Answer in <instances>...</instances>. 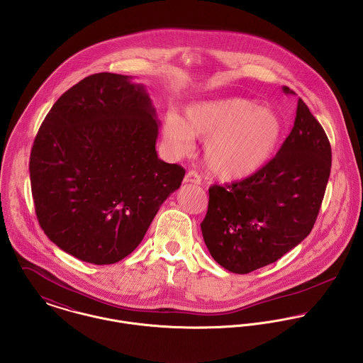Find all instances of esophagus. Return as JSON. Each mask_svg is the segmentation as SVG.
<instances>
[{"instance_id":"1","label":"esophagus","mask_w":363,"mask_h":363,"mask_svg":"<svg viewBox=\"0 0 363 363\" xmlns=\"http://www.w3.org/2000/svg\"><path fill=\"white\" fill-rule=\"evenodd\" d=\"M184 182H186V184H196V185H201V175H199L196 171H189V172H186Z\"/></svg>"}]
</instances>
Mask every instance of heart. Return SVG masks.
Instances as JSON below:
<instances>
[{
	"mask_svg": "<svg viewBox=\"0 0 363 363\" xmlns=\"http://www.w3.org/2000/svg\"><path fill=\"white\" fill-rule=\"evenodd\" d=\"M282 128L273 108L242 97H225L188 107L185 120L175 113L167 114L164 136L177 152L188 150L195 136L206 139L204 159L211 174L223 181H238L270 162Z\"/></svg>",
	"mask_w": 363,
	"mask_h": 363,
	"instance_id": "b5f03b06",
	"label": "heart"
}]
</instances>
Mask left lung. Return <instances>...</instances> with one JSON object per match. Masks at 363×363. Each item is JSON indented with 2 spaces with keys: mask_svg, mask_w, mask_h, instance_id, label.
<instances>
[{
  "mask_svg": "<svg viewBox=\"0 0 363 363\" xmlns=\"http://www.w3.org/2000/svg\"><path fill=\"white\" fill-rule=\"evenodd\" d=\"M285 94H295L284 86ZM331 169V146L298 99L294 126L279 153L253 175L208 188L201 228L211 257L246 274L274 263L312 231Z\"/></svg>",
  "mask_w": 363,
  "mask_h": 363,
  "instance_id": "obj_1",
  "label": "left lung"
}]
</instances>
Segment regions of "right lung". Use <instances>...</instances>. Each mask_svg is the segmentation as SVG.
<instances>
[{
	"label": "right lung",
	"instance_id": "1",
	"mask_svg": "<svg viewBox=\"0 0 363 363\" xmlns=\"http://www.w3.org/2000/svg\"><path fill=\"white\" fill-rule=\"evenodd\" d=\"M150 97L101 72L67 90L33 142L29 172L41 230L64 252L113 264L142 242L185 169L157 157Z\"/></svg>",
	"mask_w": 363,
	"mask_h": 363
}]
</instances>
